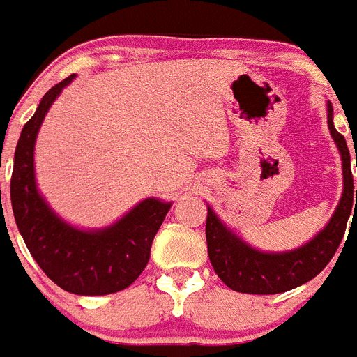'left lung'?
Listing matches in <instances>:
<instances>
[{
	"mask_svg": "<svg viewBox=\"0 0 357 357\" xmlns=\"http://www.w3.org/2000/svg\"><path fill=\"white\" fill-rule=\"evenodd\" d=\"M326 123H328L330 135L334 139L339 155H341L343 194L328 224L306 244L291 251H280V253L260 251L240 238L233 229L227 227L218 218V214L214 213L213 208L207 207L205 236H207L208 259L220 279L234 291L251 295H273L294 289L317 277L337 251L350 213L357 208V190L354 199L350 152L344 137L334 126V108L330 100H326Z\"/></svg>",
	"mask_w": 357,
	"mask_h": 357,
	"instance_id": "1",
	"label": "left lung"
}]
</instances>
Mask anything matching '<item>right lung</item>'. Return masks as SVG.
Instances as JSON below:
<instances>
[{"instance_id":"obj_1","label":"right lung","mask_w":357,"mask_h":357,"mask_svg":"<svg viewBox=\"0 0 357 357\" xmlns=\"http://www.w3.org/2000/svg\"><path fill=\"white\" fill-rule=\"evenodd\" d=\"M73 80L71 75L49 89L23 126L14 152L10 204L25 245L49 279L69 294L108 295L128 288L143 273L172 202L146 198L100 229L68 224L49 207L36 185L34 144L49 108Z\"/></svg>"}]
</instances>
